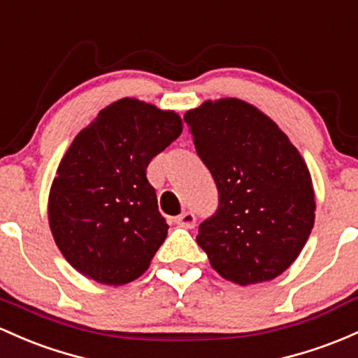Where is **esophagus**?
<instances>
[{"label": "esophagus", "instance_id": "34e87169", "mask_svg": "<svg viewBox=\"0 0 358 358\" xmlns=\"http://www.w3.org/2000/svg\"><path fill=\"white\" fill-rule=\"evenodd\" d=\"M176 222H178L182 227L192 229V227H195V222H197V219H195L194 212L187 210V212H183V214H180L178 217H176Z\"/></svg>", "mask_w": 358, "mask_h": 358}]
</instances>
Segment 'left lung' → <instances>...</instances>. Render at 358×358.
Masks as SVG:
<instances>
[{
	"instance_id": "1",
	"label": "left lung",
	"mask_w": 358,
	"mask_h": 358,
	"mask_svg": "<svg viewBox=\"0 0 358 358\" xmlns=\"http://www.w3.org/2000/svg\"><path fill=\"white\" fill-rule=\"evenodd\" d=\"M219 192L199 226L212 268L239 285L272 280L292 265L314 226L308 166L278 125L238 98L203 101L183 117Z\"/></svg>"
}]
</instances>
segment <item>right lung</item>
Wrapping results in <instances>:
<instances>
[{"instance_id": "right-lung-1", "label": "right lung", "mask_w": 358, "mask_h": 358, "mask_svg": "<svg viewBox=\"0 0 358 358\" xmlns=\"http://www.w3.org/2000/svg\"><path fill=\"white\" fill-rule=\"evenodd\" d=\"M182 129L178 113L122 98L74 137L49 194L50 231L73 268L107 285L146 272L168 234L146 168Z\"/></svg>"}]
</instances>
